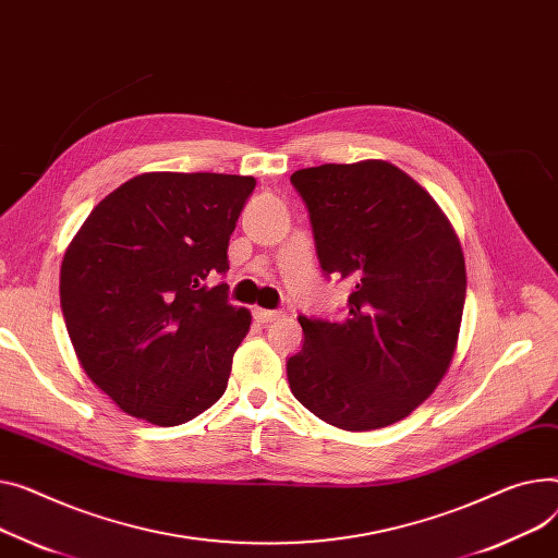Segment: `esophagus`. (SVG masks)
<instances>
[{
	"label": "esophagus",
	"instance_id": "obj_1",
	"mask_svg": "<svg viewBox=\"0 0 558 558\" xmlns=\"http://www.w3.org/2000/svg\"><path fill=\"white\" fill-rule=\"evenodd\" d=\"M253 316L257 323H271V320H278L282 316V312L278 310H263V307H255L253 310Z\"/></svg>",
	"mask_w": 558,
	"mask_h": 558
}]
</instances>
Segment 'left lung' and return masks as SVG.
I'll use <instances>...</instances> for the list:
<instances>
[{
    "instance_id": "1",
    "label": "left lung",
    "mask_w": 558,
    "mask_h": 558,
    "mask_svg": "<svg viewBox=\"0 0 558 558\" xmlns=\"http://www.w3.org/2000/svg\"><path fill=\"white\" fill-rule=\"evenodd\" d=\"M325 276L352 284L341 320L299 316L287 361L293 397L343 430L411 415L453 361L466 269L447 215L388 161L323 163L291 174Z\"/></svg>"
}]
</instances>
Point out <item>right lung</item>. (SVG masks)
<instances>
[{
    "mask_svg": "<svg viewBox=\"0 0 558 558\" xmlns=\"http://www.w3.org/2000/svg\"><path fill=\"white\" fill-rule=\"evenodd\" d=\"M253 177L145 172L66 246L60 305L87 377L123 413L191 422L227 390L251 312L229 303V240Z\"/></svg>",
    "mask_w": 558,
    "mask_h": 558,
    "instance_id": "add662e5",
    "label": "right lung"
}]
</instances>
